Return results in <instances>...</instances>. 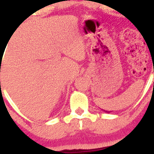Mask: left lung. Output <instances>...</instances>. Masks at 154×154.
<instances>
[{"instance_id":"left-lung-1","label":"left lung","mask_w":154,"mask_h":154,"mask_svg":"<svg viewBox=\"0 0 154 154\" xmlns=\"http://www.w3.org/2000/svg\"><path fill=\"white\" fill-rule=\"evenodd\" d=\"M102 110H103V109H102ZM104 111H105V112H107V113H109V112H111V111H110V112H109H109H108V111H105V110H104Z\"/></svg>"}]
</instances>
